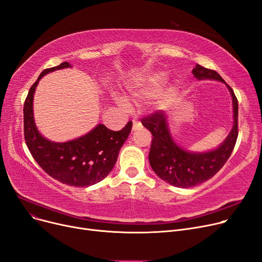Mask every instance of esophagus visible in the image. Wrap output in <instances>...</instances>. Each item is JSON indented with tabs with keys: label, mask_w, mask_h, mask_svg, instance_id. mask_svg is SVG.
Wrapping results in <instances>:
<instances>
[{
	"label": "esophagus",
	"mask_w": 262,
	"mask_h": 262,
	"mask_svg": "<svg viewBox=\"0 0 262 262\" xmlns=\"http://www.w3.org/2000/svg\"><path fill=\"white\" fill-rule=\"evenodd\" d=\"M142 128V124L141 122L137 121V120H134L133 121V132H136L138 129H141Z\"/></svg>",
	"instance_id": "obj_1"
}]
</instances>
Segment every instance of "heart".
<instances>
[{
	"label": "heart",
	"instance_id": "b5f03b06",
	"mask_svg": "<svg viewBox=\"0 0 262 262\" xmlns=\"http://www.w3.org/2000/svg\"><path fill=\"white\" fill-rule=\"evenodd\" d=\"M165 77L166 75L164 73H156L152 76L145 78L144 80L136 83L134 86L129 89V94L135 99L137 100H146L150 99L153 96L156 95V93L162 88L163 83L165 82ZM176 94V88L170 86L168 90L162 94L161 98H159V103L167 104L169 100Z\"/></svg>",
	"mask_w": 262,
	"mask_h": 262
}]
</instances>
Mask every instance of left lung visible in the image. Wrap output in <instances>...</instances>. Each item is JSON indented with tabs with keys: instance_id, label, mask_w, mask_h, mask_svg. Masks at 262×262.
<instances>
[{
	"instance_id": "obj_1",
	"label": "left lung",
	"mask_w": 262,
	"mask_h": 262,
	"mask_svg": "<svg viewBox=\"0 0 262 262\" xmlns=\"http://www.w3.org/2000/svg\"><path fill=\"white\" fill-rule=\"evenodd\" d=\"M192 75L198 80L211 79L225 83L232 97L233 126L224 142L208 152H190L178 145L170 134L164 111L158 110L141 120L153 136L149 161L154 172L170 185L181 188L194 187L217 173L233 151L237 138V99L233 90L215 71L196 65Z\"/></svg>"
}]
</instances>
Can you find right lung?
<instances>
[{
  "mask_svg": "<svg viewBox=\"0 0 262 262\" xmlns=\"http://www.w3.org/2000/svg\"><path fill=\"white\" fill-rule=\"evenodd\" d=\"M71 67L68 62L45 70L34 83L25 101V139L36 163L53 179L63 184L86 187L104 180L115 167L122 145L128 138L133 123L113 132L104 124L96 126L82 137L53 142L40 135L33 116V97L40 79L48 73Z\"/></svg>",
  "mask_w": 262,
  "mask_h": 262,
  "instance_id": "right-lung-1",
  "label": "right lung"
}]
</instances>
